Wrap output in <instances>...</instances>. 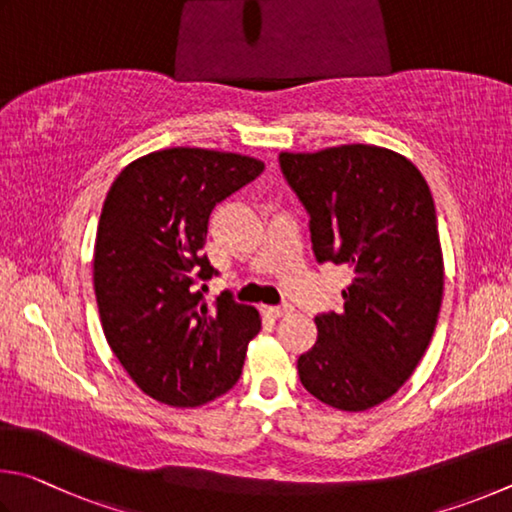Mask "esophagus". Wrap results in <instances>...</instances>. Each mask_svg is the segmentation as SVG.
I'll use <instances>...</instances> for the list:
<instances>
[{
    "label": "esophagus",
    "instance_id": "34e87169",
    "mask_svg": "<svg viewBox=\"0 0 512 512\" xmlns=\"http://www.w3.org/2000/svg\"><path fill=\"white\" fill-rule=\"evenodd\" d=\"M263 312H265L267 317H272V319H281V317H288V315H292L294 308H292V306H288V303H285V306H272V308H265Z\"/></svg>",
    "mask_w": 512,
    "mask_h": 512
}]
</instances>
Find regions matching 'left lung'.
I'll return each mask as SVG.
<instances>
[{
    "label": "left lung",
    "mask_w": 512,
    "mask_h": 512,
    "mask_svg": "<svg viewBox=\"0 0 512 512\" xmlns=\"http://www.w3.org/2000/svg\"><path fill=\"white\" fill-rule=\"evenodd\" d=\"M285 182L306 206L317 263L348 265L344 310L315 317L301 384L342 411L391 398L432 342L443 301V251L432 193L398 152L351 143L281 152Z\"/></svg>",
    "instance_id": "1"
}]
</instances>
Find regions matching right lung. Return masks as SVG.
Masks as SVG:
<instances>
[{"label": "right lung", "instance_id": "1", "mask_svg": "<svg viewBox=\"0 0 512 512\" xmlns=\"http://www.w3.org/2000/svg\"><path fill=\"white\" fill-rule=\"evenodd\" d=\"M236 152L166 148L125 166L105 197L94 247V292L107 344L137 387L170 407H200L238 382L258 310L202 285L209 215L263 173ZM204 288V285H202Z\"/></svg>", "mask_w": 512, "mask_h": 512}]
</instances>
